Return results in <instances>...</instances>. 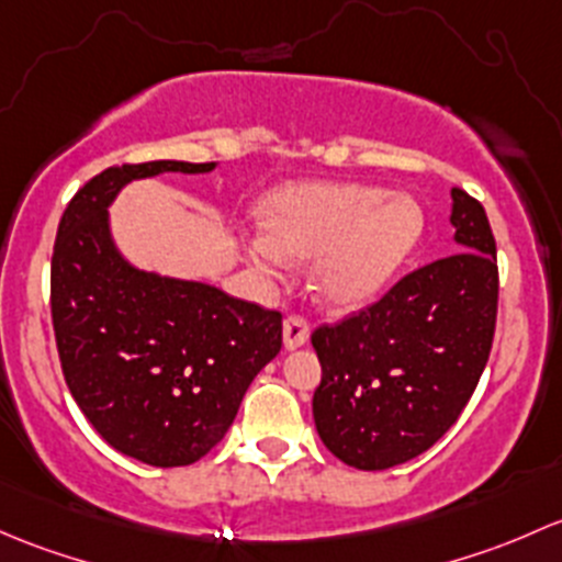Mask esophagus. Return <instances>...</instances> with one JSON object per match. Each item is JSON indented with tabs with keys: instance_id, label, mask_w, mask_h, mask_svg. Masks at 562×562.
Returning a JSON list of instances; mask_svg holds the SVG:
<instances>
[{
	"instance_id": "34e87169",
	"label": "esophagus",
	"mask_w": 562,
	"mask_h": 562,
	"mask_svg": "<svg viewBox=\"0 0 562 562\" xmlns=\"http://www.w3.org/2000/svg\"><path fill=\"white\" fill-rule=\"evenodd\" d=\"M308 335L311 327L303 316H286V319H283V346H286L289 351L300 349V346L308 340Z\"/></svg>"
}]
</instances>
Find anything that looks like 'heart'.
Masks as SVG:
<instances>
[{
	"label": "heart",
	"mask_w": 562,
	"mask_h": 562,
	"mask_svg": "<svg viewBox=\"0 0 562 562\" xmlns=\"http://www.w3.org/2000/svg\"><path fill=\"white\" fill-rule=\"evenodd\" d=\"M262 233L246 243L254 268L311 259V286L340 311L370 303L419 243L425 216L414 196L366 183H294L259 207Z\"/></svg>",
	"instance_id": "b5f03b06"
}]
</instances>
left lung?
<instances>
[{
    "label": "left lung",
    "mask_w": 562,
    "mask_h": 562,
    "mask_svg": "<svg viewBox=\"0 0 562 562\" xmlns=\"http://www.w3.org/2000/svg\"><path fill=\"white\" fill-rule=\"evenodd\" d=\"M454 254L379 303L314 329V422L346 465L384 471L427 452L462 414L493 349L495 238L482 202L452 189Z\"/></svg>",
    "instance_id": "obj_1"
}]
</instances>
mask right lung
I'll return each instance as SVG.
<instances>
[{
    "label": "right lung",
    "mask_w": 562,
    "mask_h": 562,
    "mask_svg": "<svg viewBox=\"0 0 562 562\" xmlns=\"http://www.w3.org/2000/svg\"><path fill=\"white\" fill-rule=\"evenodd\" d=\"M211 170L216 161L108 167L69 200L50 259V316L75 403L110 447L156 468L211 452L281 351L279 311L135 268L110 233L108 207L126 183Z\"/></svg>",
    "instance_id": "right-lung-1"
}]
</instances>
